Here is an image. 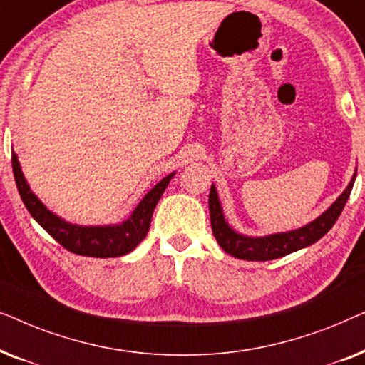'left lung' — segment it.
Instances as JSON below:
<instances>
[{"mask_svg":"<svg viewBox=\"0 0 365 365\" xmlns=\"http://www.w3.org/2000/svg\"><path fill=\"white\" fill-rule=\"evenodd\" d=\"M357 169L354 173L351 182L344 189V192L324 211L321 216L314 219L306 226L292 229L286 232L267 234V236H244L237 232L231 224L227 222L224 216L221 201H219V194L216 186H211L209 192V214H211V227L212 234L216 237L224 251L237 259L244 261H272V259L284 257L287 254L296 252L299 249H304L311 244L317 242L322 236H326L337 217L341 216L344 206H346L349 196H351L354 181H356Z\"/></svg>","mask_w":365,"mask_h":365,"instance_id":"left-lung-1","label":"left lung"}]
</instances>
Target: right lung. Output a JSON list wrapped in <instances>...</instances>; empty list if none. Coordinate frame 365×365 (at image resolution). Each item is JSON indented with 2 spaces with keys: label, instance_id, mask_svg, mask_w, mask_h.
<instances>
[{
  "label": "right lung",
  "instance_id": "right-lung-1",
  "mask_svg": "<svg viewBox=\"0 0 365 365\" xmlns=\"http://www.w3.org/2000/svg\"><path fill=\"white\" fill-rule=\"evenodd\" d=\"M13 174L16 181L19 196L24 206L31 214L34 221L61 244L64 249L78 256L89 257H119L131 252L139 242L146 237L151 226V217L154 207L163 192L166 191L169 181L176 173L168 174L163 178L146 196H144L134 211L119 224H106V226H81L71 224L59 217L58 214L44 206L39 197L31 191L29 184L21 171V164L18 161L16 153L11 154Z\"/></svg>",
  "mask_w": 365,
  "mask_h": 365
}]
</instances>
